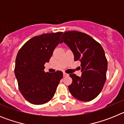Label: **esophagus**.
Here are the masks:
<instances>
[{
	"mask_svg": "<svg viewBox=\"0 0 124 124\" xmlns=\"http://www.w3.org/2000/svg\"><path fill=\"white\" fill-rule=\"evenodd\" d=\"M69 74H67V73H63V76L64 77H66V76H68Z\"/></svg>",
	"mask_w": 124,
	"mask_h": 124,
	"instance_id": "esophagus-1",
	"label": "esophagus"
}]
</instances>
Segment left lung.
<instances>
[{
  "label": "left lung",
  "instance_id": "obj_1",
  "mask_svg": "<svg viewBox=\"0 0 124 124\" xmlns=\"http://www.w3.org/2000/svg\"><path fill=\"white\" fill-rule=\"evenodd\" d=\"M64 42L73 53L74 61H81V76L70 74L73 79L68 89L72 96L81 101H90L100 94L106 80L107 60L104 49L94 38L84 33H64Z\"/></svg>",
  "mask_w": 124,
  "mask_h": 124
}]
</instances>
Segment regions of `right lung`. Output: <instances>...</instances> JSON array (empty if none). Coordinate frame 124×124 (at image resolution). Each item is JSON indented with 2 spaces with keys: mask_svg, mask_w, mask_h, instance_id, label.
<instances>
[{
  "mask_svg": "<svg viewBox=\"0 0 124 124\" xmlns=\"http://www.w3.org/2000/svg\"><path fill=\"white\" fill-rule=\"evenodd\" d=\"M63 32L36 36L20 49L15 60V75L23 97L33 104L48 102L54 96L63 74L61 71L45 73V64L49 62Z\"/></svg>",
  "mask_w": 124,
  "mask_h": 124,
  "instance_id": "add662e5",
  "label": "right lung"
}]
</instances>
